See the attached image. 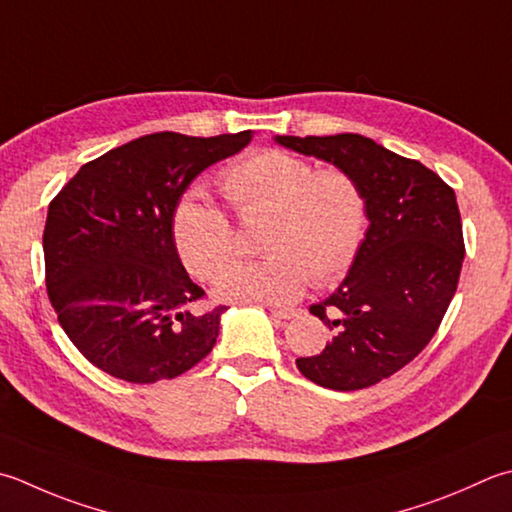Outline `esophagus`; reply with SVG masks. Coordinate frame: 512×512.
Segmentation results:
<instances>
[{"instance_id": "1", "label": "esophagus", "mask_w": 512, "mask_h": 512, "mask_svg": "<svg viewBox=\"0 0 512 512\" xmlns=\"http://www.w3.org/2000/svg\"><path fill=\"white\" fill-rule=\"evenodd\" d=\"M270 313H273L279 319H293V317H297V310L295 308H275V306H270Z\"/></svg>"}]
</instances>
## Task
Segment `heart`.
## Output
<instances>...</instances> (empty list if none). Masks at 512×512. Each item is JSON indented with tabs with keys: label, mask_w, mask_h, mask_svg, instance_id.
Returning a JSON list of instances; mask_svg holds the SVG:
<instances>
[{
	"label": "heart",
	"mask_w": 512,
	"mask_h": 512,
	"mask_svg": "<svg viewBox=\"0 0 512 512\" xmlns=\"http://www.w3.org/2000/svg\"><path fill=\"white\" fill-rule=\"evenodd\" d=\"M222 190L239 219L264 217L259 262L235 264L219 275L215 293L230 302L290 304L308 279L328 286L355 264L366 230V197L342 168L317 170L304 157L262 150L230 166ZM173 242L184 266L213 279L235 255L233 222L222 206L188 193L173 210Z\"/></svg>",
	"instance_id": "heart-1"
}]
</instances>
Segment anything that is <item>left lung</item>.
Masks as SVG:
<instances>
[{"label":"left lung","instance_id":"obj_1","mask_svg":"<svg viewBox=\"0 0 512 512\" xmlns=\"http://www.w3.org/2000/svg\"><path fill=\"white\" fill-rule=\"evenodd\" d=\"M275 142L335 164L364 190L370 226L355 264L333 295L310 306L333 339L297 368L324 388H368L422 353L455 295L466 253L455 190L364 135Z\"/></svg>","mask_w":512,"mask_h":512}]
</instances>
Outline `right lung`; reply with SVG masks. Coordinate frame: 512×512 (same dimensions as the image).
<instances>
[{
    "label": "right lung",
    "mask_w": 512,
    "mask_h": 512,
    "mask_svg": "<svg viewBox=\"0 0 512 512\" xmlns=\"http://www.w3.org/2000/svg\"><path fill=\"white\" fill-rule=\"evenodd\" d=\"M253 133H153L84 164L48 206L46 290L90 364L130 384L175 379L213 350L226 306L195 308L204 290L173 242V210L210 164Z\"/></svg>",
    "instance_id": "add662e5"
}]
</instances>
